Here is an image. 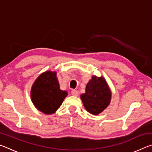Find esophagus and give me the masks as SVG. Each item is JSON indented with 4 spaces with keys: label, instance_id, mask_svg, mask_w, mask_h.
Returning <instances> with one entry per match:
<instances>
[{
    "label": "esophagus",
    "instance_id": "1",
    "mask_svg": "<svg viewBox=\"0 0 152 152\" xmlns=\"http://www.w3.org/2000/svg\"><path fill=\"white\" fill-rule=\"evenodd\" d=\"M71 93L74 96H78L79 94V92L77 91H76V90H72V91H71Z\"/></svg>",
    "mask_w": 152,
    "mask_h": 152
}]
</instances>
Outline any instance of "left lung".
Wrapping results in <instances>:
<instances>
[{"label":"left lung","mask_w":152,"mask_h":152,"mask_svg":"<svg viewBox=\"0 0 152 152\" xmlns=\"http://www.w3.org/2000/svg\"><path fill=\"white\" fill-rule=\"evenodd\" d=\"M80 99L87 111L97 115L109 106L111 92L103 77L93 76L86 84L85 93L80 95Z\"/></svg>","instance_id":"left-lung-1"}]
</instances>
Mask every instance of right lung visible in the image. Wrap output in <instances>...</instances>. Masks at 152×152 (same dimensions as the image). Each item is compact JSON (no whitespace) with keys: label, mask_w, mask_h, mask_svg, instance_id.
I'll return each instance as SVG.
<instances>
[{"label":"right lung","mask_w":152,"mask_h":152,"mask_svg":"<svg viewBox=\"0 0 152 152\" xmlns=\"http://www.w3.org/2000/svg\"><path fill=\"white\" fill-rule=\"evenodd\" d=\"M68 92L60 88L56 72L46 71L35 80L31 99L37 109L45 114H53L61 106Z\"/></svg>","instance_id":"obj_1"}]
</instances>
